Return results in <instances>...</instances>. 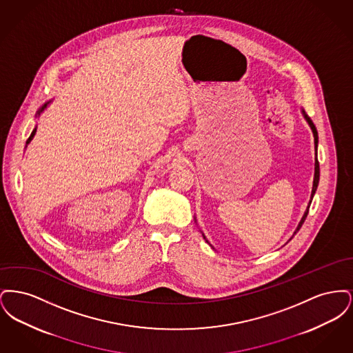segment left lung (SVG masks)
<instances>
[{
    "mask_svg": "<svg viewBox=\"0 0 353 353\" xmlns=\"http://www.w3.org/2000/svg\"><path fill=\"white\" fill-rule=\"evenodd\" d=\"M303 117L304 119L307 120V123H308V125L311 127V130H312V134H314V143H315V154H316V157H315V174H314V185H312V192H311V201H312V199H314V194H315V192H316V189H318V185H319V176H320V169H319V161H318V143H319V137H318V131H316V127H315V124L312 123V120L307 117V114L304 112V110H302ZM310 201V203H311ZM310 203H308V206H307V209H305V212H304V214H303L302 219H301V222H299V225H298V228H296V230H295V233L294 234H296L298 232H299V229L302 228L303 222L305 221V217H307V214H308V209H310ZM205 238V236H203Z\"/></svg>",
    "mask_w": 353,
    "mask_h": 353,
    "instance_id": "1",
    "label": "left lung"
}]
</instances>
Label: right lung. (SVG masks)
<instances>
[{"label":"right lung","mask_w":353,"mask_h":353,"mask_svg":"<svg viewBox=\"0 0 353 353\" xmlns=\"http://www.w3.org/2000/svg\"><path fill=\"white\" fill-rule=\"evenodd\" d=\"M49 103H51V101H48V103H45V104H43V105H42V107H41V108H39V111H38V112H37V115H38V117H39V115H41V112H42V111H43V110H45V108H46V107H48V104H49ZM35 131H37V127H35V128H34L33 132H32V134H30V136H29V139H28V141H26V144H29V143H30V141H32V139H33L34 134H35Z\"/></svg>","instance_id":"right-lung-1"}]
</instances>
